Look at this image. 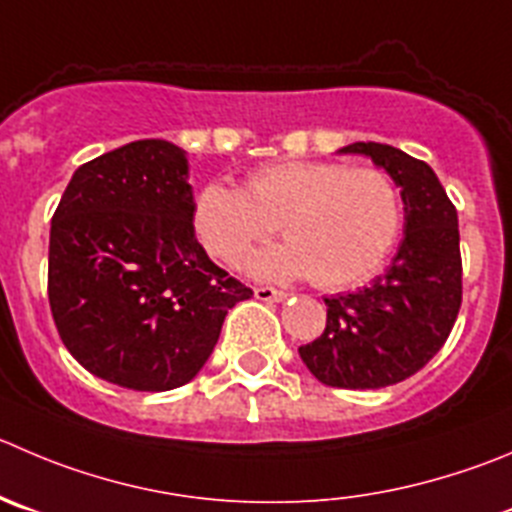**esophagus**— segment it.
I'll return each mask as SVG.
<instances>
[{"mask_svg": "<svg viewBox=\"0 0 512 512\" xmlns=\"http://www.w3.org/2000/svg\"><path fill=\"white\" fill-rule=\"evenodd\" d=\"M253 294H256V299L259 301H284L286 299L284 291L274 289V286H256V289H253Z\"/></svg>", "mask_w": 512, "mask_h": 512, "instance_id": "esophagus-1", "label": "esophagus"}]
</instances>
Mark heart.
I'll use <instances>...</instances> for the list:
<instances>
[{
  "label": "heart",
  "mask_w": 512,
  "mask_h": 512,
  "mask_svg": "<svg viewBox=\"0 0 512 512\" xmlns=\"http://www.w3.org/2000/svg\"><path fill=\"white\" fill-rule=\"evenodd\" d=\"M289 241L246 261L269 279L309 276L344 289L382 266L402 231V196L382 168L337 160H274L246 178V188L208 183L193 206L201 246L238 264L253 243L276 231Z\"/></svg>",
  "instance_id": "b5f03b06"
}]
</instances>
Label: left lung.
<instances>
[{"label": "left lung", "mask_w": 512, "mask_h": 512, "mask_svg": "<svg viewBox=\"0 0 512 512\" xmlns=\"http://www.w3.org/2000/svg\"><path fill=\"white\" fill-rule=\"evenodd\" d=\"M402 188L405 238L389 269L354 294L324 299L326 326L299 347L326 387L379 389L420 372L442 349L462 304L457 211L435 170L382 143H352Z\"/></svg>", "instance_id": "8db88e82"}]
</instances>
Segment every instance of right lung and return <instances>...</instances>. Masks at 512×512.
<instances>
[{
  "instance_id": "add662e5",
  "label": "right lung",
  "mask_w": 512,
  "mask_h": 512,
  "mask_svg": "<svg viewBox=\"0 0 512 512\" xmlns=\"http://www.w3.org/2000/svg\"><path fill=\"white\" fill-rule=\"evenodd\" d=\"M47 294L87 372L165 392L201 372L228 309L253 291L198 243L186 153L135 140L72 175L52 216Z\"/></svg>"
}]
</instances>
